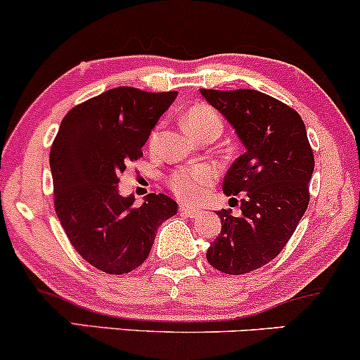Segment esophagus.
<instances>
[{
  "mask_svg": "<svg viewBox=\"0 0 360 360\" xmlns=\"http://www.w3.org/2000/svg\"><path fill=\"white\" fill-rule=\"evenodd\" d=\"M180 211L184 212L185 216H188V218H194V216L199 214V210H197V207H194V206H187V204H181Z\"/></svg>",
  "mask_w": 360,
  "mask_h": 360,
  "instance_id": "1",
  "label": "esophagus"
}]
</instances>
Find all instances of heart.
I'll return each instance as SVG.
<instances>
[{"label":"heart","mask_w":360,"mask_h":360,"mask_svg":"<svg viewBox=\"0 0 360 360\" xmlns=\"http://www.w3.org/2000/svg\"><path fill=\"white\" fill-rule=\"evenodd\" d=\"M185 123H187L188 130L199 137L200 134L206 132V130L216 129L221 132L223 130V120L221 115L211 108L210 104L197 103L194 106H191L185 113ZM160 130L161 127H156L153 130V134L149 135V149H156L158 141H160ZM216 180L214 169L210 166L197 165L192 168H181L173 172L168 176V187L176 197H180L181 200H188V202H194V200L200 199L206 188L212 185V181Z\"/></svg>","instance_id":"heart-1"}]
</instances>
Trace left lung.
I'll use <instances>...</instances> for the list:
<instances>
[{
    "label": "left lung",
    "instance_id": "8db88e82",
    "mask_svg": "<svg viewBox=\"0 0 360 360\" xmlns=\"http://www.w3.org/2000/svg\"><path fill=\"white\" fill-rule=\"evenodd\" d=\"M200 92L245 146L223 180L226 195H243L242 214L216 212L221 231L206 257L218 271L245 274L273 261L302 219L311 199L314 154L302 118L288 104L254 89Z\"/></svg>",
    "mask_w": 360,
    "mask_h": 360
}]
</instances>
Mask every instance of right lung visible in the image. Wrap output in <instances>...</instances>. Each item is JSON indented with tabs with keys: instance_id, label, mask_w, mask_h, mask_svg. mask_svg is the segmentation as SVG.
<instances>
[{
	"instance_id": "obj_1",
	"label": "right lung",
	"mask_w": 360,
	"mask_h": 360,
	"mask_svg": "<svg viewBox=\"0 0 360 360\" xmlns=\"http://www.w3.org/2000/svg\"><path fill=\"white\" fill-rule=\"evenodd\" d=\"M176 94L110 89L72 108L53 141L56 216L73 249L99 271L139 268L158 226L176 214V202L165 194H149L142 206L118 194L127 165L141 160L150 130Z\"/></svg>"
}]
</instances>
